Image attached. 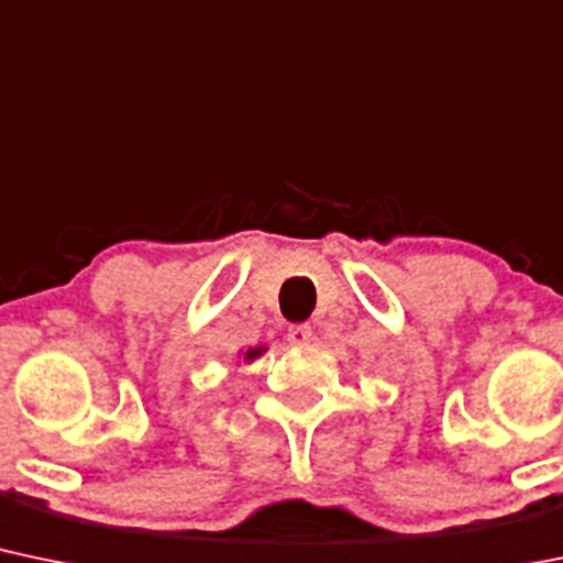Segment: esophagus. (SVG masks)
<instances>
[{"label":"esophagus","instance_id":"esophagus-1","mask_svg":"<svg viewBox=\"0 0 563 563\" xmlns=\"http://www.w3.org/2000/svg\"><path fill=\"white\" fill-rule=\"evenodd\" d=\"M310 339H312V329L307 323L291 325V329H288V342L291 344H307Z\"/></svg>","mask_w":563,"mask_h":563}]
</instances>
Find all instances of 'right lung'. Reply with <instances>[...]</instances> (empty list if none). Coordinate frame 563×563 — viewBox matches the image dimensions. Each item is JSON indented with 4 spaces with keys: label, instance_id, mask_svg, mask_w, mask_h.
<instances>
[{
    "label": "right lung",
    "instance_id": "obj_1",
    "mask_svg": "<svg viewBox=\"0 0 563 563\" xmlns=\"http://www.w3.org/2000/svg\"><path fill=\"white\" fill-rule=\"evenodd\" d=\"M262 352H264V347H253V350H249V352H245V363L256 361V357L262 355Z\"/></svg>",
    "mask_w": 563,
    "mask_h": 563
}]
</instances>
